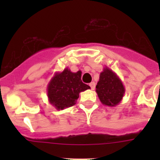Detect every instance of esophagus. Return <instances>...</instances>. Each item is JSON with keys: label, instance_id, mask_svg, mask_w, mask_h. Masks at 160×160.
Here are the masks:
<instances>
[{"label": "esophagus", "instance_id": "1", "mask_svg": "<svg viewBox=\"0 0 160 160\" xmlns=\"http://www.w3.org/2000/svg\"><path fill=\"white\" fill-rule=\"evenodd\" d=\"M89 86L90 87V88H91V90H94L95 89V83L94 82H91V83H90Z\"/></svg>", "mask_w": 160, "mask_h": 160}]
</instances>
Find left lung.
I'll use <instances>...</instances> for the list:
<instances>
[{
  "mask_svg": "<svg viewBox=\"0 0 160 160\" xmlns=\"http://www.w3.org/2000/svg\"><path fill=\"white\" fill-rule=\"evenodd\" d=\"M96 92L104 105L114 107L122 101L125 89L118 76L105 67L100 74Z\"/></svg>",
  "mask_w": 160,
  "mask_h": 160,
  "instance_id": "1",
  "label": "left lung"
}]
</instances>
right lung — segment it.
<instances>
[{"label": "right lung", "mask_w": 160, "mask_h": 160, "mask_svg": "<svg viewBox=\"0 0 160 160\" xmlns=\"http://www.w3.org/2000/svg\"><path fill=\"white\" fill-rule=\"evenodd\" d=\"M81 73L80 70L72 72L68 68L55 72L48 84L47 96L49 102L57 110L73 106L80 92L90 88L82 82Z\"/></svg>", "instance_id": "1"}]
</instances>
